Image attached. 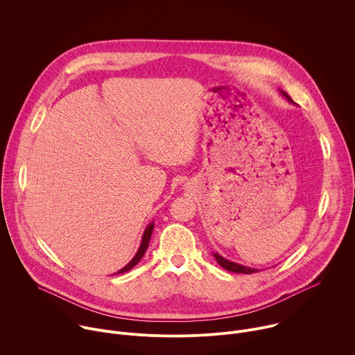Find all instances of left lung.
Instances as JSON below:
<instances>
[{"mask_svg":"<svg viewBox=\"0 0 355 355\" xmlns=\"http://www.w3.org/2000/svg\"><path fill=\"white\" fill-rule=\"evenodd\" d=\"M281 94L289 101V103H293V101L291 99V96L285 91H281ZM214 257H215V260L219 263V266L222 268H225V270H227L230 272H237V274H254V272H259L257 268H250V267H245V266L229 261V260L223 259L220 254H218V252H214Z\"/></svg>","mask_w":355,"mask_h":355,"instance_id":"8db88e82","label":"left lung"}]
</instances>
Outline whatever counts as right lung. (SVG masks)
Instances as JSON below:
<instances>
[{
  "label": "right lung",
  "instance_id": "add662e5",
  "mask_svg": "<svg viewBox=\"0 0 355 355\" xmlns=\"http://www.w3.org/2000/svg\"><path fill=\"white\" fill-rule=\"evenodd\" d=\"M153 227H155V223H150V225L146 227V230H144V233H143V237H141L140 247H139V250H137V252H136V256L129 261V264H126L122 270H119L118 274H122V272H126V271L132 270V268L141 260V257L144 256V252H146V250H147V247H148L151 233H153Z\"/></svg>",
  "mask_w": 355,
  "mask_h": 355
}]
</instances>
